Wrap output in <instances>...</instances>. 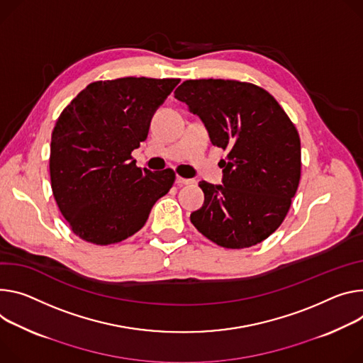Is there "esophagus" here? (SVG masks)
<instances>
[{"label": "esophagus", "mask_w": 363, "mask_h": 363, "mask_svg": "<svg viewBox=\"0 0 363 363\" xmlns=\"http://www.w3.org/2000/svg\"><path fill=\"white\" fill-rule=\"evenodd\" d=\"M194 182H195L194 179H186V178H181V177L177 178V184L178 185H192Z\"/></svg>", "instance_id": "34e87169"}]
</instances>
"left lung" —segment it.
I'll return each mask as SVG.
<instances>
[{
  "mask_svg": "<svg viewBox=\"0 0 363 363\" xmlns=\"http://www.w3.org/2000/svg\"><path fill=\"white\" fill-rule=\"evenodd\" d=\"M175 98L227 149L223 184L200 182L204 204L191 214L201 235L227 249L269 238L284 221L301 177L298 131L263 88L232 79H189Z\"/></svg>",
  "mask_w": 363,
  "mask_h": 363,
  "instance_id": "left-lung-1",
  "label": "left lung"
}]
</instances>
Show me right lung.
<instances>
[{
  "mask_svg": "<svg viewBox=\"0 0 363 363\" xmlns=\"http://www.w3.org/2000/svg\"><path fill=\"white\" fill-rule=\"evenodd\" d=\"M178 84L145 77L96 81L59 116L50 142L52 191L82 240L106 246L133 236L172 188V169H140L131 152Z\"/></svg>",
  "mask_w": 363,
  "mask_h": 363,
  "instance_id": "right-lung-1",
  "label": "right lung"
}]
</instances>
